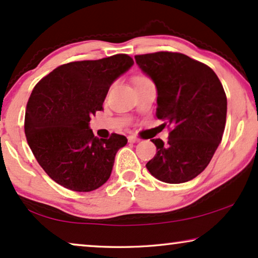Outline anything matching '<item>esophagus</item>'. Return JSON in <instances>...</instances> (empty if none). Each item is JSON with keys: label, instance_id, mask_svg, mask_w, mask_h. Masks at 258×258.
<instances>
[{"label": "esophagus", "instance_id": "34e87169", "mask_svg": "<svg viewBox=\"0 0 258 258\" xmlns=\"http://www.w3.org/2000/svg\"><path fill=\"white\" fill-rule=\"evenodd\" d=\"M128 141H129L130 143H136V142H139L140 139H139V137L134 136V135H129L128 136Z\"/></svg>", "mask_w": 258, "mask_h": 258}]
</instances>
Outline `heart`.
Returning a JSON list of instances; mask_svg holds the SVG:
<instances>
[{
  "mask_svg": "<svg viewBox=\"0 0 258 258\" xmlns=\"http://www.w3.org/2000/svg\"><path fill=\"white\" fill-rule=\"evenodd\" d=\"M147 77H144V76H137V77H135V79H134V83H136V82H140V81H143V80H146Z\"/></svg>",
  "mask_w": 258,
  "mask_h": 258,
  "instance_id": "b5f03b06",
  "label": "heart"
}]
</instances>
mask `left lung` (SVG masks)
<instances>
[{"instance_id":"1","label":"left lung","mask_w":258,"mask_h":258,"mask_svg":"<svg viewBox=\"0 0 258 258\" xmlns=\"http://www.w3.org/2000/svg\"><path fill=\"white\" fill-rule=\"evenodd\" d=\"M135 61L156 86L157 118L171 126L167 144L151 140L157 153L146 167L162 182H188L207 168L222 141L223 86L213 69L179 52L136 55Z\"/></svg>"}]
</instances>
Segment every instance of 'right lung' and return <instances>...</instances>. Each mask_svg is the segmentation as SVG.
<instances>
[{
  "label": "right lung",
  "instance_id": "add662e5",
  "mask_svg": "<svg viewBox=\"0 0 258 258\" xmlns=\"http://www.w3.org/2000/svg\"><path fill=\"white\" fill-rule=\"evenodd\" d=\"M133 64L125 54L70 62L35 86L24 133L38 164L59 185L87 192L110 177L116 153L128 140L118 134L98 140L89 126L90 116L102 110L109 88Z\"/></svg>",
  "mask_w": 258,
  "mask_h": 258
}]
</instances>
